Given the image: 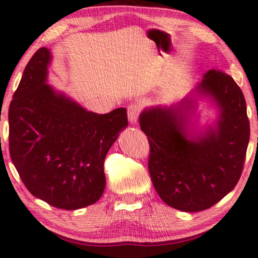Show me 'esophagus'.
Wrapping results in <instances>:
<instances>
[{"mask_svg":"<svg viewBox=\"0 0 258 258\" xmlns=\"http://www.w3.org/2000/svg\"><path fill=\"white\" fill-rule=\"evenodd\" d=\"M140 113H141L140 106H137V104H135V103L130 104V106L128 107V118H129V121L135 124V123L138 120V116H140Z\"/></svg>","mask_w":258,"mask_h":258,"instance_id":"esophagus-1","label":"esophagus"}]
</instances>
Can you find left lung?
Segmentation results:
<instances>
[{
  "mask_svg": "<svg viewBox=\"0 0 258 258\" xmlns=\"http://www.w3.org/2000/svg\"><path fill=\"white\" fill-rule=\"evenodd\" d=\"M197 91L211 95L220 114L216 130L187 137L181 107L156 106L140 116L150 144L149 172L164 203L182 212H200L227 196L240 179L250 137L241 88L221 71H208ZM191 100L182 108L188 113Z\"/></svg>",
  "mask_w": 258,
  "mask_h": 258,
  "instance_id": "1",
  "label": "left lung"
}]
</instances>
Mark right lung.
Listing matches in <instances>:
<instances>
[{"label":"right lung","mask_w":258,"mask_h":258,"mask_svg":"<svg viewBox=\"0 0 258 258\" xmlns=\"http://www.w3.org/2000/svg\"><path fill=\"white\" fill-rule=\"evenodd\" d=\"M51 54L40 47L9 106V152L28 191L51 206L78 210L104 191L103 163L128 125L125 108L87 111L46 84Z\"/></svg>","instance_id":"obj_1"}]
</instances>
